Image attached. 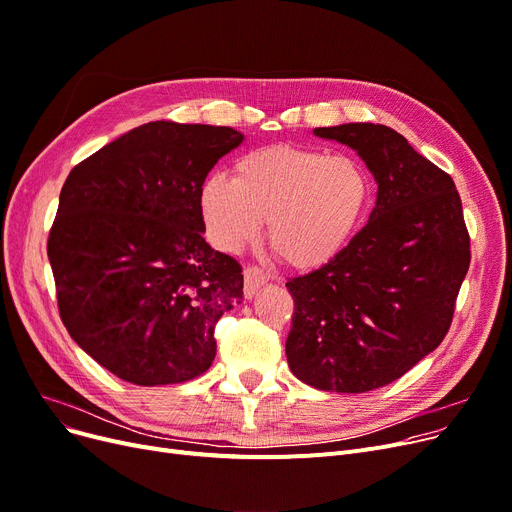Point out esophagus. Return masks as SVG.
<instances>
[{"instance_id": "1", "label": "esophagus", "mask_w": 512, "mask_h": 512, "mask_svg": "<svg viewBox=\"0 0 512 512\" xmlns=\"http://www.w3.org/2000/svg\"><path fill=\"white\" fill-rule=\"evenodd\" d=\"M270 280V274H265L259 268H244V297H253L257 293V288L268 284Z\"/></svg>"}]
</instances>
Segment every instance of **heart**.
<instances>
[{"mask_svg": "<svg viewBox=\"0 0 512 512\" xmlns=\"http://www.w3.org/2000/svg\"><path fill=\"white\" fill-rule=\"evenodd\" d=\"M372 184L351 159L322 150L268 146L240 154L232 177L211 173L198 207L211 240L236 253L255 242L268 219V242L295 270H318L358 234Z\"/></svg>", "mask_w": 512, "mask_h": 512, "instance_id": "heart-1", "label": "heart"}]
</instances>
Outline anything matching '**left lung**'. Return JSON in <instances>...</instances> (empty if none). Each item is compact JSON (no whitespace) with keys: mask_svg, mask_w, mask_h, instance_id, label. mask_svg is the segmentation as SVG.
I'll return each instance as SVG.
<instances>
[{"mask_svg":"<svg viewBox=\"0 0 512 512\" xmlns=\"http://www.w3.org/2000/svg\"><path fill=\"white\" fill-rule=\"evenodd\" d=\"M360 154L379 192L368 224L320 270L286 282V360L305 385L364 393L416 366L448 335L471 238L454 180L391 127L314 129Z\"/></svg>","mask_w":512,"mask_h":512,"instance_id":"8db88e82","label":"left lung"}]
</instances>
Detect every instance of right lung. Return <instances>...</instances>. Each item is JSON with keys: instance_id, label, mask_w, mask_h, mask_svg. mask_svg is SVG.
Returning a JSON list of instances; mask_svg holds the SVG:
<instances>
[{"instance_id": "right-lung-1", "label": "right lung", "mask_w": 512, "mask_h": 512, "mask_svg": "<svg viewBox=\"0 0 512 512\" xmlns=\"http://www.w3.org/2000/svg\"><path fill=\"white\" fill-rule=\"evenodd\" d=\"M242 140L232 127L152 121L66 177L48 238L60 318L127 383H186L215 360L242 268L205 242L198 190Z\"/></svg>"}]
</instances>
